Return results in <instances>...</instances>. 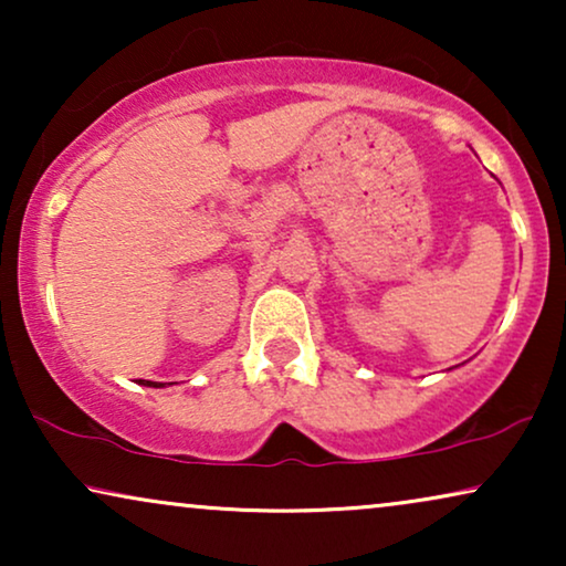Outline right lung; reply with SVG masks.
Returning <instances> with one entry per match:
<instances>
[{
    "label": "right lung",
    "instance_id": "1",
    "mask_svg": "<svg viewBox=\"0 0 566 566\" xmlns=\"http://www.w3.org/2000/svg\"><path fill=\"white\" fill-rule=\"evenodd\" d=\"M138 384H144V386H165V384H151V381H138Z\"/></svg>",
    "mask_w": 566,
    "mask_h": 566
}]
</instances>
